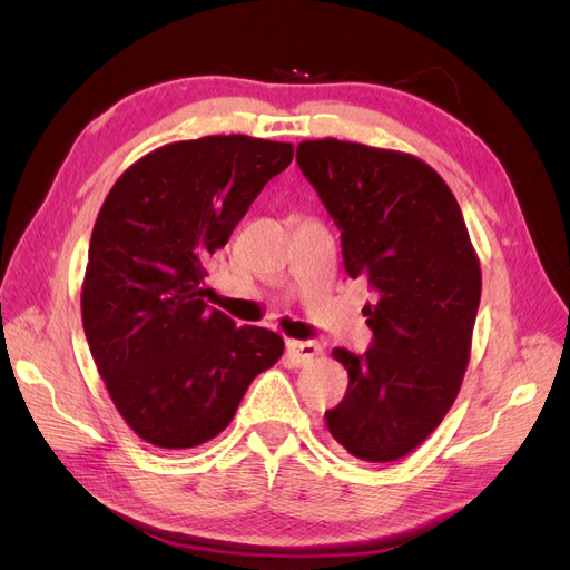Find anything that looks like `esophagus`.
I'll return each instance as SVG.
<instances>
[{
	"label": "esophagus",
	"mask_w": 570,
	"mask_h": 570,
	"mask_svg": "<svg viewBox=\"0 0 570 570\" xmlns=\"http://www.w3.org/2000/svg\"><path fill=\"white\" fill-rule=\"evenodd\" d=\"M321 354V344L318 342H299V340H289L287 342V356H289V361L292 364H297V366H306V364H312V361L316 358Z\"/></svg>",
	"instance_id": "34e87169"
}]
</instances>
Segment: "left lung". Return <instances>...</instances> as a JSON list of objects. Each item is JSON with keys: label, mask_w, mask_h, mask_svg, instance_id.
<instances>
[{"label": "left lung", "mask_w": 570, "mask_h": 570, "mask_svg": "<svg viewBox=\"0 0 570 570\" xmlns=\"http://www.w3.org/2000/svg\"><path fill=\"white\" fill-rule=\"evenodd\" d=\"M297 164L342 230L344 268L375 292L366 354L333 350L350 385L327 430L361 461H400L442 423L469 368L475 247L450 185L413 154L323 137L299 142Z\"/></svg>", "instance_id": "obj_1"}]
</instances>
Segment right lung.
Returning a JSON list of instances; mask_svg holds the SVG:
<instances>
[{"label":"right lung","mask_w":570,"mask_h":570,"mask_svg":"<svg viewBox=\"0 0 570 570\" xmlns=\"http://www.w3.org/2000/svg\"><path fill=\"white\" fill-rule=\"evenodd\" d=\"M292 154L249 135L170 142L128 166L101 204L80 289L85 337L120 419L159 450L223 433L283 356L278 333L209 308L204 281Z\"/></svg>","instance_id":"add662e5"}]
</instances>
